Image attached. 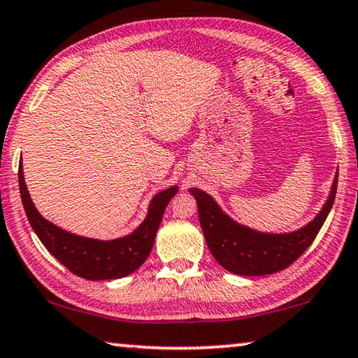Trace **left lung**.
<instances>
[{
    "label": "left lung",
    "mask_w": 358,
    "mask_h": 358,
    "mask_svg": "<svg viewBox=\"0 0 358 358\" xmlns=\"http://www.w3.org/2000/svg\"><path fill=\"white\" fill-rule=\"evenodd\" d=\"M338 172L331 191L317 216L306 226L287 234L259 232L234 221L224 213L213 197L202 189L191 187L197 201L199 221L210 252L222 268L241 276H264L287 268L316 238L335 202Z\"/></svg>",
    "instance_id": "left-lung-1"
}]
</instances>
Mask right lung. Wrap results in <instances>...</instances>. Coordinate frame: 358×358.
<instances>
[{
    "instance_id": "right-lung-1",
    "label": "right lung",
    "mask_w": 358,
    "mask_h": 358,
    "mask_svg": "<svg viewBox=\"0 0 358 358\" xmlns=\"http://www.w3.org/2000/svg\"><path fill=\"white\" fill-rule=\"evenodd\" d=\"M19 186L28 221L42 245L69 271L90 281L118 280L136 271L150 256L167 203L178 192V186L157 192L151 199L147 217L134 232L106 241L71 234L42 217L29 197L22 162L19 164Z\"/></svg>"
}]
</instances>
